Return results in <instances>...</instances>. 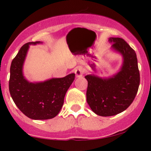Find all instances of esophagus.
Segmentation results:
<instances>
[{
  "mask_svg": "<svg viewBox=\"0 0 151 151\" xmlns=\"http://www.w3.org/2000/svg\"><path fill=\"white\" fill-rule=\"evenodd\" d=\"M74 73H75L76 77L77 78L81 77L83 75V72L81 68H76L75 70H74Z\"/></svg>",
  "mask_w": 151,
  "mask_h": 151,
  "instance_id": "esophagus-1",
  "label": "esophagus"
}]
</instances>
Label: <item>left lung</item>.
<instances>
[{
    "mask_svg": "<svg viewBox=\"0 0 151 151\" xmlns=\"http://www.w3.org/2000/svg\"><path fill=\"white\" fill-rule=\"evenodd\" d=\"M111 50L122 56L119 72L109 77L87 74L86 101L101 116H111L125 111L136 97L140 84L136 54L124 40L109 37Z\"/></svg>",
    "mask_w": 151,
    "mask_h": 151,
    "instance_id": "left-lung-1",
    "label": "left lung"
}]
</instances>
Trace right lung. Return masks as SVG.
Returning <instances> with one entry per match:
<instances>
[{"label": "right lung", "instance_id": "obj_1", "mask_svg": "<svg viewBox=\"0 0 151 151\" xmlns=\"http://www.w3.org/2000/svg\"><path fill=\"white\" fill-rule=\"evenodd\" d=\"M26 43L19 50L10 65L9 91L18 108L26 116L34 120L55 117L61 110L64 99L75 77L72 73L62 78H52L44 81L30 82L23 74V65L30 45Z\"/></svg>", "mask_w": 151, "mask_h": 151}]
</instances>
